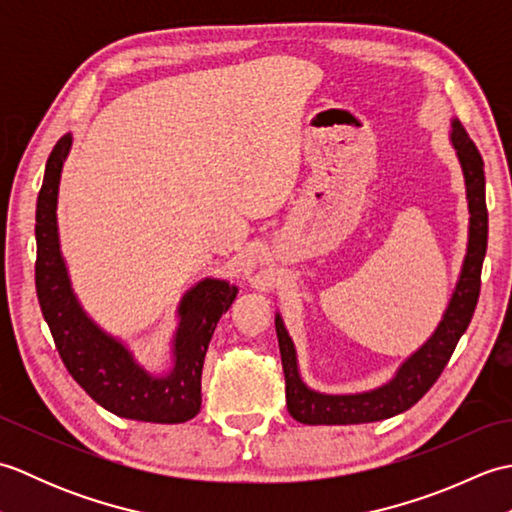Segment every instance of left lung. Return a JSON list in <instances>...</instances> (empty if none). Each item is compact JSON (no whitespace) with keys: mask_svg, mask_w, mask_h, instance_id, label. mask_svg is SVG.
Here are the masks:
<instances>
[{"mask_svg":"<svg viewBox=\"0 0 512 512\" xmlns=\"http://www.w3.org/2000/svg\"><path fill=\"white\" fill-rule=\"evenodd\" d=\"M449 140L462 167L466 204H469V239L458 281L451 299L442 312L436 330L416 352H411L398 365L387 383L354 394H328L312 389L299 372L297 347L286 330L281 314H275V330L281 352V365L286 374V405L290 416L303 424H363L394 418L411 409L436 383L442 369L458 345L460 336L469 328L480 297V275L486 255L488 213H486V178L484 160L464 132L458 118H451Z\"/></svg>","mask_w":512,"mask_h":512,"instance_id":"1","label":"left lung"}]
</instances>
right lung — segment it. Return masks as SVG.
Here are the masks:
<instances>
[{
  "instance_id": "right-lung-1",
  "label": "right lung",
  "mask_w": 512,
  "mask_h": 512,
  "mask_svg": "<svg viewBox=\"0 0 512 512\" xmlns=\"http://www.w3.org/2000/svg\"><path fill=\"white\" fill-rule=\"evenodd\" d=\"M70 149L72 134H65L46 162L37 198L35 281L54 345L76 383L114 416L158 424L187 422L198 416L202 405V367L215 325L239 288L226 279L204 277L184 292L171 336V367L165 374L149 372L132 347L90 317L74 292L57 222L61 171Z\"/></svg>"
}]
</instances>
